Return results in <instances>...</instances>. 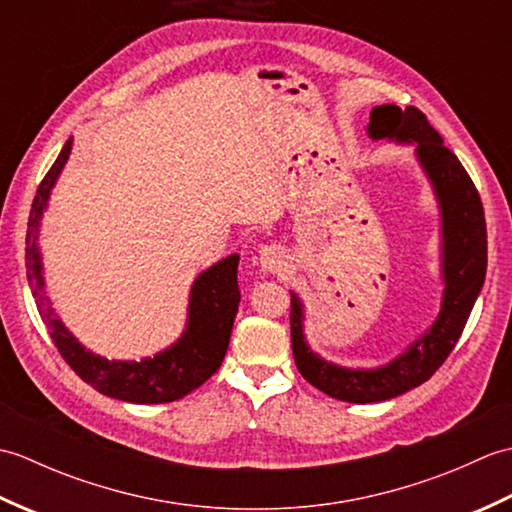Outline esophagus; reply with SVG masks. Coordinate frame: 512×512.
I'll use <instances>...</instances> for the list:
<instances>
[{"label":"esophagus","instance_id":"esophagus-1","mask_svg":"<svg viewBox=\"0 0 512 512\" xmlns=\"http://www.w3.org/2000/svg\"><path fill=\"white\" fill-rule=\"evenodd\" d=\"M259 264L266 273H284L288 268V250L281 244H264L259 248Z\"/></svg>","mask_w":512,"mask_h":512}]
</instances>
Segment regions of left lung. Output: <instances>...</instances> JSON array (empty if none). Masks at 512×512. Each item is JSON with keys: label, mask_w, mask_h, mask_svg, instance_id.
<instances>
[{"label": "left lung", "mask_w": 512, "mask_h": 512, "mask_svg": "<svg viewBox=\"0 0 512 512\" xmlns=\"http://www.w3.org/2000/svg\"><path fill=\"white\" fill-rule=\"evenodd\" d=\"M372 138L413 143L424 171L436 189L442 209V275L444 299L438 319L427 334L396 361L380 369H345L323 361L303 341V312L299 299L290 301V341L301 376L336 400L380 402L422 385L447 361L486 277V220L484 206L458 156L444 147L418 107L378 105L369 114Z\"/></svg>", "instance_id": "obj_1"}]
</instances>
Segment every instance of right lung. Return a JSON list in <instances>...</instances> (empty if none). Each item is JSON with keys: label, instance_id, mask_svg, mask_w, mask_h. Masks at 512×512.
<instances>
[{"label": "right lung", "instance_id": "obj_1", "mask_svg": "<svg viewBox=\"0 0 512 512\" xmlns=\"http://www.w3.org/2000/svg\"><path fill=\"white\" fill-rule=\"evenodd\" d=\"M70 149L72 138L63 145L59 158L54 160L46 178L41 180L28 217L26 275L41 321L46 323L63 361L74 369L76 376L83 378L85 383L101 391V394L138 402V405H156V402H171L187 396L189 391L198 389L220 369L226 356L239 303V255L222 259V262H217L195 279L191 288L187 330L169 350L160 352L154 358H145L140 363L105 361V358L88 352L63 328L61 321L52 314L48 299L43 297L41 259L37 250L41 213L46 209L50 189L54 187V180L59 178L65 160L70 156Z\"/></svg>", "mask_w": 512, "mask_h": 512}]
</instances>
